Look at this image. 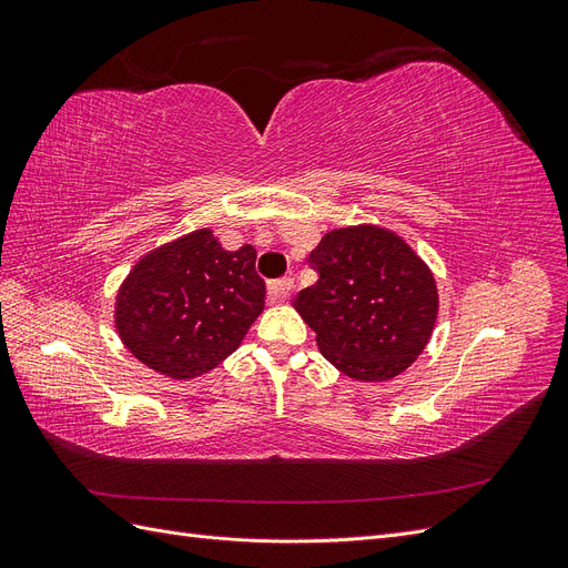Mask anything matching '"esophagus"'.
Instances as JSON below:
<instances>
[{"label":"esophagus","instance_id":"1","mask_svg":"<svg viewBox=\"0 0 568 568\" xmlns=\"http://www.w3.org/2000/svg\"><path fill=\"white\" fill-rule=\"evenodd\" d=\"M291 288H294V280L284 277V280H274L267 284V301L270 303H282L288 298Z\"/></svg>","mask_w":568,"mask_h":568}]
</instances>
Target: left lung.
<instances>
[{"label":"left lung","instance_id":"left-lung-1","mask_svg":"<svg viewBox=\"0 0 568 568\" xmlns=\"http://www.w3.org/2000/svg\"><path fill=\"white\" fill-rule=\"evenodd\" d=\"M317 282L296 311L317 348L355 382H388L424 353L438 317L434 272L400 234L379 225L326 232L311 251Z\"/></svg>","mask_w":568,"mask_h":568}]
</instances>
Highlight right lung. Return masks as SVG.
<instances>
[{
    "label": "right lung",
    "mask_w": 568,
    "mask_h": 568,
    "mask_svg": "<svg viewBox=\"0 0 568 568\" xmlns=\"http://www.w3.org/2000/svg\"><path fill=\"white\" fill-rule=\"evenodd\" d=\"M265 307L255 248H222L194 230L144 253L115 296L113 322L125 348L170 379H196L232 355Z\"/></svg>",
    "instance_id": "1"
}]
</instances>
